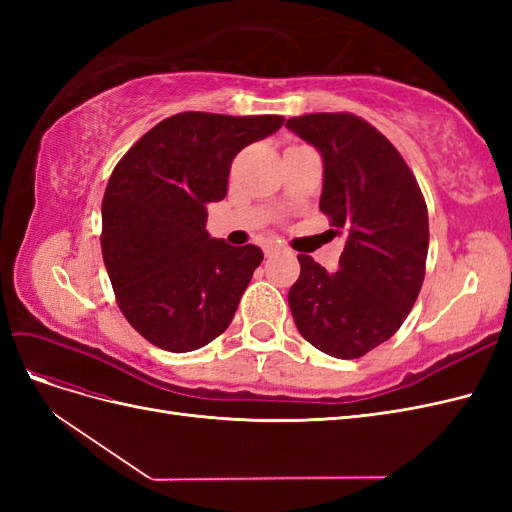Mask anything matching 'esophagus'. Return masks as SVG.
Instances as JSON below:
<instances>
[{
  "instance_id": "34e87169",
  "label": "esophagus",
  "mask_w": 512,
  "mask_h": 512,
  "mask_svg": "<svg viewBox=\"0 0 512 512\" xmlns=\"http://www.w3.org/2000/svg\"><path fill=\"white\" fill-rule=\"evenodd\" d=\"M280 254H286V247L277 245V243L265 245V256H267V258H275V256H280Z\"/></svg>"
}]
</instances>
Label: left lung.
Segmentation results:
<instances>
[{
	"instance_id": "1",
	"label": "left lung",
	"mask_w": 512,
	"mask_h": 512,
	"mask_svg": "<svg viewBox=\"0 0 512 512\" xmlns=\"http://www.w3.org/2000/svg\"><path fill=\"white\" fill-rule=\"evenodd\" d=\"M286 126L320 151V211L348 235L335 273L299 254L290 312L309 344L335 359H359L404 324L421 292L429 247L425 198L401 153L365 119L309 113Z\"/></svg>"
}]
</instances>
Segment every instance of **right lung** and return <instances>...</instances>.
Listing matches in <instances>:
<instances>
[{
	"mask_svg": "<svg viewBox=\"0 0 512 512\" xmlns=\"http://www.w3.org/2000/svg\"><path fill=\"white\" fill-rule=\"evenodd\" d=\"M282 123L179 113L115 166L102 198V258L121 314L153 346L190 352L228 329L262 250L211 239L207 205L226 196L237 153Z\"/></svg>",
	"mask_w": 512,
	"mask_h": 512,
	"instance_id": "right-lung-1",
	"label": "right lung"
}]
</instances>
